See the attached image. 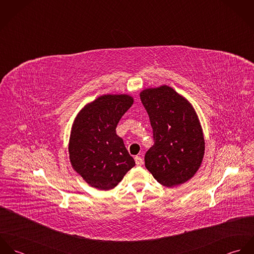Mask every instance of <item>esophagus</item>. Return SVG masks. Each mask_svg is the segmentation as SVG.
Wrapping results in <instances>:
<instances>
[{"label": "esophagus", "mask_w": 254, "mask_h": 254, "mask_svg": "<svg viewBox=\"0 0 254 254\" xmlns=\"http://www.w3.org/2000/svg\"><path fill=\"white\" fill-rule=\"evenodd\" d=\"M135 162L138 166H142L144 164V160L141 156H135Z\"/></svg>", "instance_id": "1"}]
</instances>
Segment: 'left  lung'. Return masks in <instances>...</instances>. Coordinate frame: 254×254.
Instances as JSON below:
<instances>
[{"mask_svg": "<svg viewBox=\"0 0 254 254\" xmlns=\"http://www.w3.org/2000/svg\"><path fill=\"white\" fill-rule=\"evenodd\" d=\"M154 144L146 151L145 165L153 178L171 188L190 180L204 155L202 128L192 106L169 86L141 92Z\"/></svg>", "mask_w": 254, "mask_h": 254, "instance_id": "obj_1", "label": "left lung"}]
</instances>
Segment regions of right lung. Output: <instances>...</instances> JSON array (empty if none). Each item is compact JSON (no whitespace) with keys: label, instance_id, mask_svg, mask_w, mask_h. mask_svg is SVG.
I'll list each match as a JSON object with an SVG mask.
<instances>
[{"label":"right lung","instance_id":"right-lung-1","mask_svg":"<svg viewBox=\"0 0 254 254\" xmlns=\"http://www.w3.org/2000/svg\"><path fill=\"white\" fill-rule=\"evenodd\" d=\"M129 95H104L86 105L73 122L69 158L73 169L91 187L109 190L135 166L116 126L133 105Z\"/></svg>","mask_w":254,"mask_h":254}]
</instances>
